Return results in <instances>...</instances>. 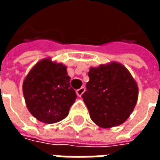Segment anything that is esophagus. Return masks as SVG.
<instances>
[{
	"instance_id": "34e87169",
	"label": "esophagus",
	"mask_w": 160,
	"mask_h": 160,
	"mask_svg": "<svg viewBox=\"0 0 160 160\" xmlns=\"http://www.w3.org/2000/svg\"><path fill=\"white\" fill-rule=\"evenodd\" d=\"M85 90H86V88H85V87H80V89H78V90L76 91L77 95H78L79 97H81V96H82V94L84 93Z\"/></svg>"
}]
</instances>
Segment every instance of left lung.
I'll return each instance as SVG.
<instances>
[{"label": "left lung", "mask_w": 160, "mask_h": 160, "mask_svg": "<svg viewBox=\"0 0 160 160\" xmlns=\"http://www.w3.org/2000/svg\"><path fill=\"white\" fill-rule=\"evenodd\" d=\"M82 98L91 119L104 128L123 123L138 99V86L129 71L117 62L90 68Z\"/></svg>", "instance_id": "left-lung-1"}]
</instances>
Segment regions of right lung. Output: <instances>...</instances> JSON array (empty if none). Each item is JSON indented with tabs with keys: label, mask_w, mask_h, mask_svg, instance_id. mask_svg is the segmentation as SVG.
<instances>
[{
	"label": "right lung",
	"mask_w": 160,
	"mask_h": 160,
	"mask_svg": "<svg viewBox=\"0 0 160 160\" xmlns=\"http://www.w3.org/2000/svg\"><path fill=\"white\" fill-rule=\"evenodd\" d=\"M23 94L30 113L44 123H55L68 115L77 95L62 63L44 58L37 62L23 81Z\"/></svg>",
	"instance_id": "add662e5"
}]
</instances>
